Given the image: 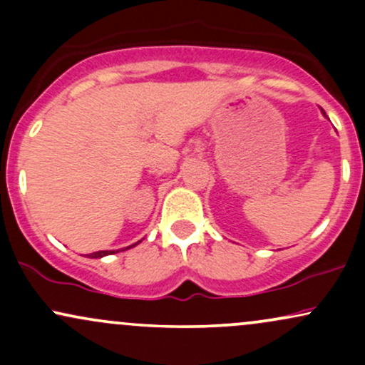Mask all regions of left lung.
I'll return each instance as SVG.
<instances>
[{
	"label": "left lung",
	"instance_id": "1",
	"mask_svg": "<svg viewBox=\"0 0 365 365\" xmlns=\"http://www.w3.org/2000/svg\"><path fill=\"white\" fill-rule=\"evenodd\" d=\"M322 115H324V116H326V113H324V111H322Z\"/></svg>",
	"mask_w": 365,
	"mask_h": 365
}]
</instances>
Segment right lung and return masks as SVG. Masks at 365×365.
I'll return each instance as SVG.
<instances>
[{
    "instance_id": "1",
    "label": "right lung",
    "mask_w": 365,
    "mask_h": 365,
    "mask_svg": "<svg viewBox=\"0 0 365 365\" xmlns=\"http://www.w3.org/2000/svg\"><path fill=\"white\" fill-rule=\"evenodd\" d=\"M137 244H140V240L135 242V244H132L130 247H127V249H132V247H135ZM111 254H116V252H115V250H99V252L87 254V257H91V259H101V257H104V255H111Z\"/></svg>"
}]
</instances>
